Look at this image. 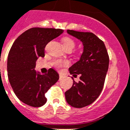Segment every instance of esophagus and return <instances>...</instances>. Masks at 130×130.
<instances>
[{
	"label": "esophagus",
	"instance_id": "1",
	"mask_svg": "<svg viewBox=\"0 0 130 130\" xmlns=\"http://www.w3.org/2000/svg\"><path fill=\"white\" fill-rule=\"evenodd\" d=\"M62 77H63L62 75L61 74H59V79H60H60H62Z\"/></svg>",
	"mask_w": 130,
	"mask_h": 130
}]
</instances>
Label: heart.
Returning <instances> with one entry per match:
<instances>
[{
	"label": "heart",
	"mask_w": 130,
	"mask_h": 130,
	"mask_svg": "<svg viewBox=\"0 0 130 130\" xmlns=\"http://www.w3.org/2000/svg\"><path fill=\"white\" fill-rule=\"evenodd\" d=\"M62 43L64 47L67 50L70 49V48L72 49L76 45V43L74 40L68 37H65L62 39ZM54 64L57 68H62L64 66H67L69 64V62L67 60H58L55 61Z\"/></svg>",
	"instance_id": "b5f03b06"
}]
</instances>
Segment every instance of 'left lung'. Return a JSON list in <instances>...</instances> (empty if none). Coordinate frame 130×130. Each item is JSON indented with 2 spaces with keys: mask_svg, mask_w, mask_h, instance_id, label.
Wrapping results in <instances>:
<instances>
[{
  "mask_svg": "<svg viewBox=\"0 0 130 130\" xmlns=\"http://www.w3.org/2000/svg\"><path fill=\"white\" fill-rule=\"evenodd\" d=\"M67 32L82 41L84 52L80 60L69 68L74 76L80 75V80H74L72 87L65 92V97L70 105L83 108L93 103L101 93L108 69L109 56L105 43L93 33L70 29Z\"/></svg>",
  "mask_w": 130,
  "mask_h": 130,
  "instance_id": "8db88e82",
  "label": "left lung"
}]
</instances>
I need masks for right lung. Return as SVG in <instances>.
Instances as JSON below:
<instances>
[{
	"mask_svg": "<svg viewBox=\"0 0 130 130\" xmlns=\"http://www.w3.org/2000/svg\"><path fill=\"white\" fill-rule=\"evenodd\" d=\"M63 31L60 29H29L15 40L10 50L7 62L10 84L18 98L29 106L45 105V93L59 79L53 68L45 74H37L34 68L38 58L45 56L46 45Z\"/></svg>",
	"mask_w": 130,
	"mask_h": 130,
	"instance_id": "1",
	"label": "right lung"
}]
</instances>
